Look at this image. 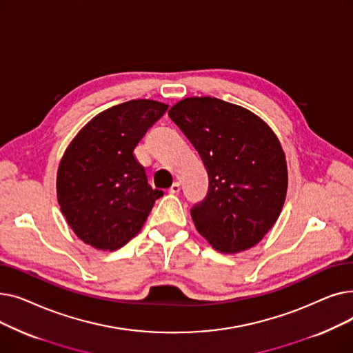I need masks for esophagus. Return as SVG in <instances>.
I'll return each instance as SVG.
<instances>
[{
    "mask_svg": "<svg viewBox=\"0 0 353 353\" xmlns=\"http://www.w3.org/2000/svg\"><path fill=\"white\" fill-rule=\"evenodd\" d=\"M179 192H180V183H179V181H176V183H173V184H172V188L169 189V193L176 194V193H179Z\"/></svg>",
    "mask_w": 353,
    "mask_h": 353,
    "instance_id": "obj_1",
    "label": "esophagus"
}]
</instances>
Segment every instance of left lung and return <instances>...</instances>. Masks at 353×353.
Returning <instances> with one entry per match:
<instances>
[{
    "label": "left lung",
    "instance_id": "8db88e82",
    "mask_svg": "<svg viewBox=\"0 0 353 353\" xmlns=\"http://www.w3.org/2000/svg\"><path fill=\"white\" fill-rule=\"evenodd\" d=\"M209 174L206 199L192 209L213 249L257 245L279 217L288 192L286 156L273 130L252 111L216 97H188L169 110Z\"/></svg>",
    "mask_w": 353,
    "mask_h": 353
}]
</instances>
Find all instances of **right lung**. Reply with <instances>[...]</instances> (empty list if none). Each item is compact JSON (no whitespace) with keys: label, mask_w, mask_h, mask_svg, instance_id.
<instances>
[{"label":"right lung","mask_w":353,"mask_h":353,"mask_svg":"<svg viewBox=\"0 0 353 353\" xmlns=\"http://www.w3.org/2000/svg\"><path fill=\"white\" fill-rule=\"evenodd\" d=\"M169 105L130 100L91 119L71 140L57 170V200L68 226L99 250H116L143 228L163 196L147 183L134 148Z\"/></svg>","instance_id":"right-lung-1"}]
</instances>
